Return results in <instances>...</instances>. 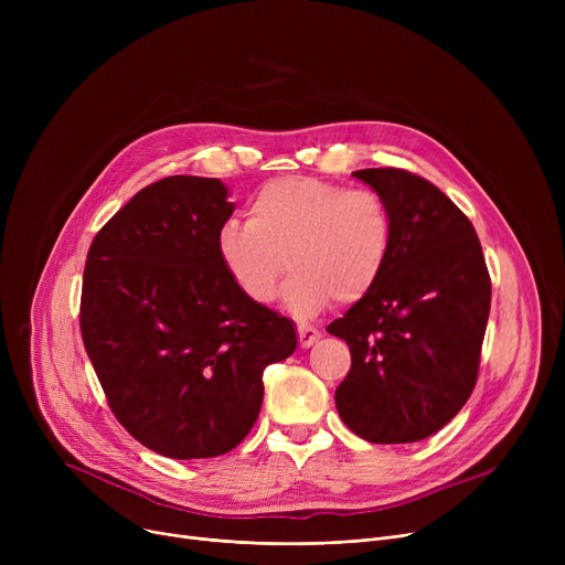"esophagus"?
Here are the masks:
<instances>
[{
	"label": "esophagus",
	"instance_id": "obj_1",
	"mask_svg": "<svg viewBox=\"0 0 565 565\" xmlns=\"http://www.w3.org/2000/svg\"><path fill=\"white\" fill-rule=\"evenodd\" d=\"M298 337H300V345L302 348H311L320 339V332L316 328H309V324H300Z\"/></svg>",
	"mask_w": 565,
	"mask_h": 565
}]
</instances>
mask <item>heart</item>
<instances>
[{"label": "heart", "instance_id": "heart-1", "mask_svg": "<svg viewBox=\"0 0 565 565\" xmlns=\"http://www.w3.org/2000/svg\"><path fill=\"white\" fill-rule=\"evenodd\" d=\"M394 215L373 190L311 175H284L260 185L249 201V222L228 220L217 233L226 275L254 305L273 302L286 267L284 305L313 318L332 300H364L387 270Z\"/></svg>", "mask_w": 565, "mask_h": 565}]
</instances>
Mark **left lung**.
I'll list each match as a JSON object with an SVG mask.
<instances>
[{"mask_svg": "<svg viewBox=\"0 0 565 565\" xmlns=\"http://www.w3.org/2000/svg\"><path fill=\"white\" fill-rule=\"evenodd\" d=\"M352 175L387 201L394 247L377 286L328 324L352 358L337 409L366 441H419L447 426L477 384L490 275L471 222L433 183L403 169Z\"/></svg>", "mask_w": 565, "mask_h": 565, "instance_id": "left-lung-1", "label": "left lung"}]
</instances>
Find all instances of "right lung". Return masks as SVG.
<instances>
[{"mask_svg": "<svg viewBox=\"0 0 565 565\" xmlns=\"http://www.w3.org/2000/svg\"><path fill=\"white\" fill-rule=\"evenodd\" d=\"M233 215L220 178L169 175L96 235L79 328L116 419L164 458H215L258 419L263 369L298 348L292 320L249 302L217 256Z\"/></svg>", "mask_w": 565, "mask_h": 565, "instance_id": "add662e5", "label": "right lung"}]
</instances>
